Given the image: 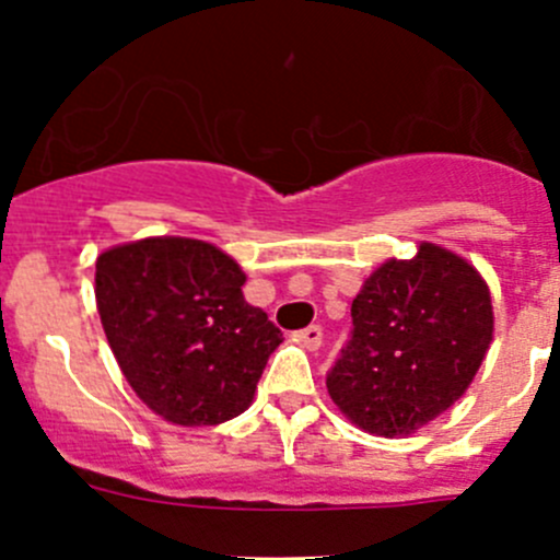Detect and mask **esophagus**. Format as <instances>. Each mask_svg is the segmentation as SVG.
I'll use <instances>...</instances> for the list:
<instances>
[{
	"label": "esophagus",
	"mask_w": 560,
	"mask_h": 560,
	"mask_svg": "<svg viewBox=\"0 0 560 560\" xmlns=\"http://www.w3.org/2000/svg\"><path fill=\"white\" fill-rule=\"evenodd\" d=\"M295 341L301 343L303 349H308V352H314V349H319V343H322V327L312 325V327H306V330L295 332Z\"/></svg>",
	"instance_id": "1"
}]
</instances>
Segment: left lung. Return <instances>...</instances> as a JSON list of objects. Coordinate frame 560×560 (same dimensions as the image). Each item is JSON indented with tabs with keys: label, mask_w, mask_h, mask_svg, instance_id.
<instances>
[{
	"label": "left lung",
	"mask_w": 560,
	"mask_h": 560,
	"mask_svg": "<svg viewBox=\"0 0 560 560\" xmlns=\"http://www.w3.org/2000/svg\"><path fill=\"white\" fill-rule=\"evenodd\" d=\"M493 341L490 290L450 248L387 259L352 301V338L327 374L332 404L374 436H409L466 393Z\"/></svg>",
	"instance_id": "8db88e82"
}]
</instances>
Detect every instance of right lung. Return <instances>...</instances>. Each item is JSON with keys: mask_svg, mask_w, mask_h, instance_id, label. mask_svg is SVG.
<instances>
[{"mask_svg": "<svg viewBox=\"0 0 560 560\" xmlns=\"http://www.w3.org/2000/svg\"><path fill=\"white\" fill-rule=\"evenodd\" d=\"M230 254L195 238H143L97 257L94 295L129 387L173 425L244 415L281 330L241 287Z\"/></svg>", "mask_w": 560, "mask_h": 560, "instance_id": "right-lung-1", "label": "right lung"}]
</instances>
